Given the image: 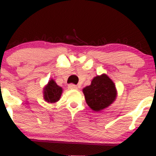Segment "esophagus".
I'll return each instance as SVG.
<instances>
[{
	"label": "esophagus",
	"instance_id": "34e87169",
	"mask_svg": "<svg viewBox=\"0 0 156 156\" xmlns=\"http://www.w3.org/2000/svg\"><path fill=\"white\" fill-rule=\"evenodd\" d=\"M68 87L69 89H77V88H78L77 85H75V84H69L68 85Z\"/></svg>",
	"mask_w": 156,
	"mask_h": 156
}]
</instances>
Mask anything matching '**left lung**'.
Listing matches in <instances>:
<instances>
[{
  "mask_svg": "<svg viewBox=\"0 0 156 156\" xmlns=\"http://www.w3.org/2000/svg\"><path fill=\"white\" fill-rule=\"evenodd\" d=\"M86 103L92 110L99 112L108 107L116 97L114 83L106 75L97 76L90 86L83 89Z\"/></svg>",
  "mask_w": 156,
  "mask_h": 156,
  "instance_id": "left-lung-1",
  "label": "left lung"
}]
</instances>
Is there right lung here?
I'll return each instance as SVG.
<instances>
[{"mask_svg":"<svg viewBox=\"0 0 156 156\" xmlns=\"http://www.w3.org/2000/svg\"><path fill=\"white\" fill-rule=\"evenodd\" d=\"M62 92V87H59L56 83L51 79L44 91V98L48 103H55L59 100Z\"/></svg>","mask_w":156,"mask_h":156,"instance_id":"1","label":"right lung"}]
</instances>
